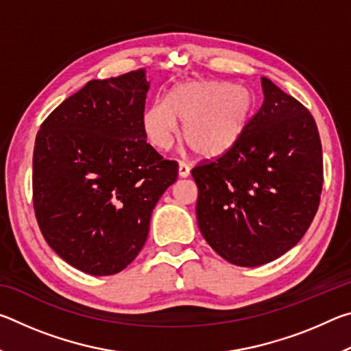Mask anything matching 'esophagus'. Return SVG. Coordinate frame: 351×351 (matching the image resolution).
<instances>
[{"mask_svg":"<svg viewBox=\"0 0 351 351\" xmlns=\"http://www.w3.org/2000/svg\"><path fill=\"white\" fill-rule=\"evenodd\" d=\"M178 173H180L181 178H187L190 175V165L187 162L181 161L180 162V169H178Z\"/></svg>","mask_w":351,"mask_h":351,"instance_id":"1","label":"esophagus"}]
</instances>
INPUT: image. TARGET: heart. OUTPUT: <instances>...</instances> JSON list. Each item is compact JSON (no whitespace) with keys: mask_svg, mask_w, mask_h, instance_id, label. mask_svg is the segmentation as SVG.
I'll return each mask as SVG.
<instances>
[{"mask_svg":"<svg viewBox=\"0 0 351 351\" xmlns=\"http://www.w3.org/2000/svg\"><path fill=\"white\" fill-rule=\"evenodd\" d=\"M255 97L249 88L217 80H190L176 85L167 99H156L142 114L150 144L169 150L182 122V138L201 156L229 152L254 114Z\"/></svg>","mask_w":351,"mask_h":351,"instance_id":"heart-1","label":"heart"}]
</instances>
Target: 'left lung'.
<instances>
[{
  "mask_svg": "<svg viewBox=\"0 0 351 351\" xmlns=\"http://www.w3.org/2000/svg\"><path fill=\"white\" fill-rule=\"evenodd\" d=\"M261 88L263 105L240 141L192 169L201 234L224 260L246 268L269 263L300 241L324 184L311 112L266 77Z\"/></svg>",
  "mask_w": 351,
  "mask_h": 351,
  "instance_id": "1",
  "label": "left lung"
}]
</instances>
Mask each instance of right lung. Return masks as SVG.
I'll return each instance as SVG.
<instances>
[{"label": "right lung", "mask_w": 351, "mask_h": 351, "mask_svg": "<svg viewBox=\"0 0 351 351\" xmlns=\"http://www.w3.org/2000/svg\"><path fill=\"white\" fill-rule=\"evenodd\" d=\"M145 71L88 82L41 123L34 210L60 257L91 276L125 269L144 247L154 206L178 162L147 144Z\"/></svg>", "instance_id": "obj_1"}]
</instances>
